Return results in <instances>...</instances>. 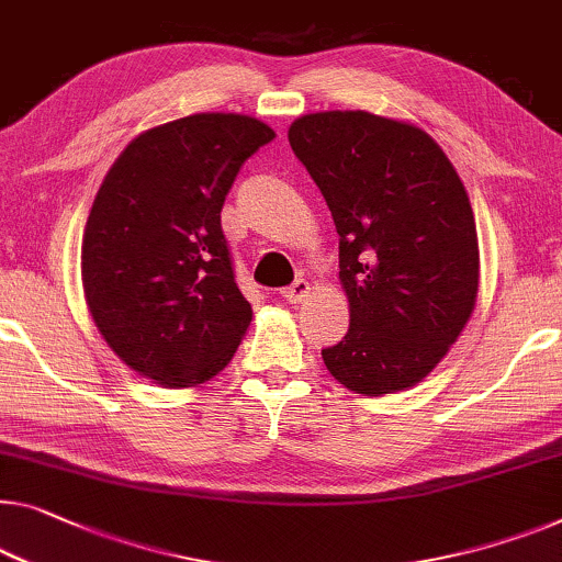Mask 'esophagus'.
<instances>
[{
    "mask_svg": "<svg viewBox=\"0 0 562 562\" xmlns=\"http://www.w3.org/2000/svg\"><path fill=\"white\" fill-rule=\"evenodd\" d=\"M310 295V284L305 282V280H295L290 284V288H284L282 290V297L288 300L290 305H297V303H303V300Z\"/></svg>",
    "mask_w": 562,
    "mask_h": 562,
    "instance_id": "34e87169",
    "label": "esophagus"
}]
</instances>
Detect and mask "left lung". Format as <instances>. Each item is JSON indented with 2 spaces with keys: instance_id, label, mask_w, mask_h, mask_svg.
I'll list each match as a JSON object with an SVG mask.
<instances>
[{
  "instance_id": "obj_1",
  "label": "left lung",
  "mask_w": 562,
  "mask_h": 562,
  "mask_svg": "<svg viewBox=\"0 0 562 562\" xmlns=\"http://www.w3.org/2000/svg\"><path fill=\"white\" fill-rule=\"evenodd\" d=\"M288 138L340 234L350 328L323 350L325 368L361 396L416 386L462 335L480 290L462 179L429 133L368 111L300 115Z\"/></svg>"
}]
</instances>
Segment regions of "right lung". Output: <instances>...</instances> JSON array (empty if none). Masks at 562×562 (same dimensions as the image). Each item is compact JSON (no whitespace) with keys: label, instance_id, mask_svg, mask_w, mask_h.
I'll return each mask as SVG.
<instances>
[{"label":"right lung","instance_id":"right-lung-1","mask_svg":"<svg viewBox=\"0 0 562 562\" xmlns=\"http://www.w3.org/2000/svg\"><path fill=\"white\" fill-rule=\"evenodd\" d=\"M272 138L252 115L194 113L138 133L100 183L82 234V292L113 353L158 386L214 379L252 323L222 206Z\"/></svg>","mask_w":562,"mask_h":562}]
</instances>
